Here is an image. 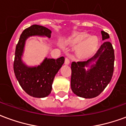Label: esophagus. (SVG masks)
<instances>
[{
    "instance_id": "1",
    "label": "esophagus",
    "mask_w": 126,
    "mask_h": 126,
    "mask_svg": "<svg viewBox=\"0 0 126 126\" xmlns=\"http://www.w3.org/2000/svg\"><path fill=\"white\" fill-rule=\"evenodd\" d=\"M70 63V61L68 57H65V65H69Z\"/></svg>"
}]
</instances>
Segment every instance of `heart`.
<instances>
[{"instance_id": "heart-1", "label": "heart", "mask_w": 126, "mask_h": 126, "mask_svg": "<svg viewBox=\"0 0 126 126\" xmlns=\"http://www.w3.org/2000/svg\"><path fill=\"white\" fill-rule=\"evenodd\" d=\"M68 43L70 46L77 47L76 55L79 59L90 57L97 49L98 41L94 36H90L87 33H80L69 39Z\"/></svg>"}]
</instances>
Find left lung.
<instances>
[{
  "label": "left lung",
  "mask_w": 126,
  "mask_h": 126,
  "mask_svg": "<svg viewBox=\"0 0 126 126\" xmlns=\"http://www.w3.org/2000/svg\"><path fill=\"white\" fill-rule=\"evenodd\" d=\"M103 40L109 38V35L101 31ZM115 55L110 42L105 41L96 53L86 61L71 63V88L73 93L80 97L92 98L97 96L105 90L111 81L114 69ZM92 62L95 64L86 70Z\"/></svg>",
  "instance_id": "left-lung-1"
}]
</instances>
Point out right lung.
<instances>
[{
	"label": "right lung",
	"mask_w": 126,
	"mask_h": 126,
	"mask_svg": "<svg viewBox=\"0 0 126 126\" xmlns=\"http://www.w3.org/2000/svg\"><path fill=\"white\" fill-rule=\"evenodd\" d=\"M33 36L50 38L51 31L39 25H33L23 30L16 46L13 69L19 84L28 94L33 97L44 98L51 93L53 79L64 63L65 58L61 57L57 59L45 58L40 65H26L21 60V57L26 40Z\"/></svg>",
	"instance_id": "1"
}]
</instances>
